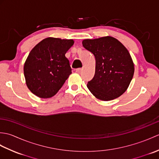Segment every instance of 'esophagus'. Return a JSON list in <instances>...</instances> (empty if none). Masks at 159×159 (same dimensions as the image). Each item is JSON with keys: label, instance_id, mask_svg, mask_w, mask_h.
I'll return each mask as SVG.
<instances>
[{"label": "esophagus", "instance_id": "34e87169", "mask_svg": "<svg viewBox=\"0 0 159 159\" xmlns=\"http://www.w3.org/2000/svg\"><path fill=\"white\" fill-rule=\"evenodd\" d=\"M81 71H82L81 68H78V69L76 70V73H80V72H81Z\"/></svg>", "mask_w": 159, "mask_h": 159}]
</instances>
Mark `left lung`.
Here are the masks:
<instances>
[{"instance_id":"8db88e82","label":"left lung","mask_w":159,"mask_h":159,"mask_svg":"<svg viewBox=\"0 0 159 159\" xmlns=\"http://www.w3.org/2000/svg\"><path fill=\"white\" fill-rule=\"evenodd\" d=\"M83 46L96 59L95 74L87 88L96 98L109 101L126 92L134 72L133 61L127 48L111 36L83 40Z\"/></svg>"}]
</instances>
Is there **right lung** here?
<instances>
[{
  "mask_svg": "<svg viewBox=\"0 0 159 159\" xmlns=\"http://www.w3.org/2000/svg\"><path fill=\"white\" fill-rule=\"evenodd\" d=\"M73 39L47 38L39 42L24 64L26 85L41 98L54 96L72 74L65 55L74 44Z\"/></svg>",
  "mask_w": 159,
  "mask_h": 159,
  "instance_id": "obj_1",
  "label": "right lung"
}]
</instances>
